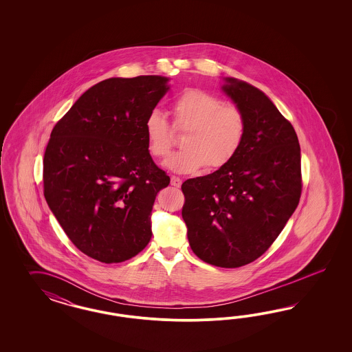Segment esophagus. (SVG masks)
Returning a JSON list of instances; mask_svg holds the SVG:
<instances>
[{"label": "esophagus", "mask_w": 352, "mask_h": 352, "mask_svg": "<svg viewBox=\"0 0 352 352\" xmlns=\"http://www.w3.org/2000/svg\"><path fill=\"white\" fill-rule=\"evenodd\" d=\"M170 183L171 186H174V187H181L182 179L175 175H171Z\"/></svg>", "instance_id": "34e87169"}]
</instances>
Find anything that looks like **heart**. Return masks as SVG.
Masks as SVG:
<instances>
[{
	"label": "heart",
	"instance_id": "obj_1",
	"mask_svg": "<svg viewBox=\"0 0 352 352\" xmlns=\"http://www.w3.org/2000/svg\"><path fill=\"white\" fill-rule=\"evenodd\" d=\"M171 128L166 118L152 111L144 121V138L153 159H165L174 146V132L184 133L182 149L165 166L188 174L209 165L221 169L234 160L243 147L246 118L239 107L224 104L219 96L203 89H186L170 104Z\"/></svg>",
	"mask_w": 352,
	"mask_h": 352
}]
</instances>
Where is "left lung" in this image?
I'll use <instances>...</instances> for the list:
<instances>
[{
  "label": "left lung",
  "mask_w": 352,
  "mask_h": 352,
  "mask_svg": "<svg viewBox=\"0 0 352 352\" xmlns=\"http://www.w3.org/2000/svg\"><path fill=\"white\" fill-rule=\"evenodd\" d=\"M226 81L224 91L245 116V140L228 165L183 182L182 217L196 256L236 268L262 256L298 206L300 147L293 125L265 93Z\"/></svg>",
  "instance_id": "8db88e82"
}]
</instances>
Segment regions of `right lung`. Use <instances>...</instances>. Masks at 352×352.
Wrapping results in <instances>:
<instances>
[{"instance_id": "1", "label": "right lung", "mask_w": 352, "mask_h": 352, "mask_svg": "<svg viewBox=\"0 0 352 352\" xmlns=\"http://www.w3.org/2000/svg\"><path fill=\"white\" fill-rule=\"evenodd\" d=\"M168 78H108L86 90L50 134L43 195L74 245L103 263L128 261L151 240L156 195L170 178L153 162L144 121Z\"/></svg>"}]
</instances>
